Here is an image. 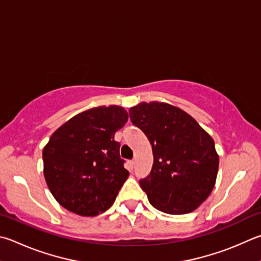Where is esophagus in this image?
Wrapping results in <instances>:
<instances>
[{
  "instance_id": "34e87169",
  "label": "esophagus",
  "mask_w": 261,
  "mask_h": 261,
  "mask_svg": "<svg viewBox=\"0 0 261 261\" xmlns=\"http://www.w3.org/2000/svg\"><path fill=\"white\" fill-rule=\"evenodd\" d=\"M134 167H135V161L134 160L129 161V168H130V170L134 169Z\"/></svg>"
}]
</instances>
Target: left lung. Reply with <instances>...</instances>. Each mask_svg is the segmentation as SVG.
<instances>
[{"mask_svg": "<svg viewBox=\"0 0 261 261\" xmlns=\"http://www.w3.org/2000/svg\"><path fill=\"white\" fill-rule=\"evenodd\" d=\"M129 114L153 149V168L139 181L150 204L169 215L197 209L215 187L219 167L212 137L186 112L167 102H140Z\"/></svg>", "mask_w": 261, "mask_h": 261, "instance_id": "8db88e82", "label": "left lung"}]
</instances>
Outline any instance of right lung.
Segmentation results:
<instances>
[{
    "mask_svg": "<svg viewBox=\"0 0 261 261\" xmlns=\"http://www.w3.org/2000/svg\"><path fill=\"white\" fill-rule=\"evenodd\" d=\"M127 118L121 106L94 107L75 115L50 137L42 154L43 173L61 206L94 217L113 205L129 177L114 140Z\"/></svg>",
    "mask_w": 261,
    "mask_h": 261,
    "instance_id": "obj_1",
    "label": "right lung"
}]
</instances>
